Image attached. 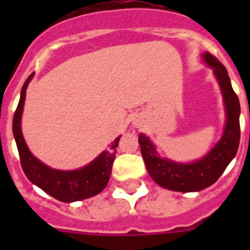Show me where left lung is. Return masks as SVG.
<instances>
[{"instance_id": "left-lung-1", "label": "left lung", "mask_w": 250, "mask_h": 250, "mask_svg": "<svg viewBox=\"0 0 250 250\" xmlns=\"http://www.w3.org/2000/svg\"><path fill=\"white\" fill-rule=\"evenodd\" d=\"M204 60L214 70L225 98L227 123L221 141L202 160L194 164L180 165L160 158L157 156L154 145L148 137H145L143 133L139 135V144L146 170L153 180L166 189L176 192H196L205 189L219 179L226 167L236 156L239 148L240 102L232 89L229 72L213 54L205 53Z\"/></svg>"}]
</instances>
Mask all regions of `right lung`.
Here are the masks:
<instances>
[{
    "instance_id": "add662e5",
    "label": "right lung",
    "mask_w": 250,
    "mask_h": 250,
    "mask_svg": "<svg viewBox=\"0 0 250 250\" xmlns=\"http://www.w3.org/2000/svg\"><path fill=\"white\" fill-rule=\"evenodd\" d=\"M32 75H29L23 84L21 100L18 104L13 119V133L17 141L18 152L21 157V168L25 176L52 197L63 202L80 201L100 193L109 183L111 167L115 160L117 146L119 144L118 137L111 143L110 148L102 152L100 156L90 162L88 166L75 171L53 170L46 165L41 164L35 158L25 145L21 129V119L25 100V89Z\"/></svg>"
}]
</instances>
